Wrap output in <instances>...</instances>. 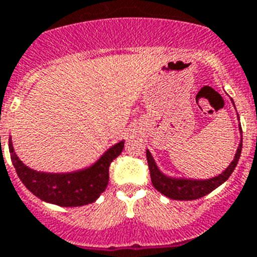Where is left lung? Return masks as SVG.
Segmentation results:
<instances>
[{
    "mask_svg": "<svg viewBox=\"0 0 257 257\" xmlns=\"http://www.w3.org/2000/svg\"><path fill=\"white\" fill-rule=\"evenodd\" d=\"M241 130V127H240ZM241 152V142L239 144L238 151L235 154L234 160L231 162L227 169L218 175L217 177H213L210 180H185V179H172L163 175L162 172L159 171L155 160L152 159L150 151H147V162L148 168H150V175H151L152 185L156 188V190L169 197L171 200L177 201H192L201 198V197L206 196L210 192H213L215 188L222 185L226 180L231 176L234 172L235 167L238 164L239 158H240Z\"/></svg>",
    "mask_w": 257,
    "mask_h": 257,
    "instance_id": "8db88e82",
    "label": "left lung"
}]
</instances>
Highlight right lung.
<instances>
[{
  "mask_svg": "<svg viewBox=\"0 0 257 257\" xmlns=\"http://www.w3.org/2000/svg\"><path fill=\"white\" fill-rule=\"evenodd\" d=\"M123 147L124 142L116 143L90 168L55 175L33 171L26 167L17 158L12 141H9L10 158L23 185L40 200L65 207L82 206L98 198L109 182L110 164L119 156Z\"/></svg>",
  "mask_w": 257,
  "mask_h": 257,
  "instance_id": "right-lung-1",
  "label": "right lung"
}]
</instances>
